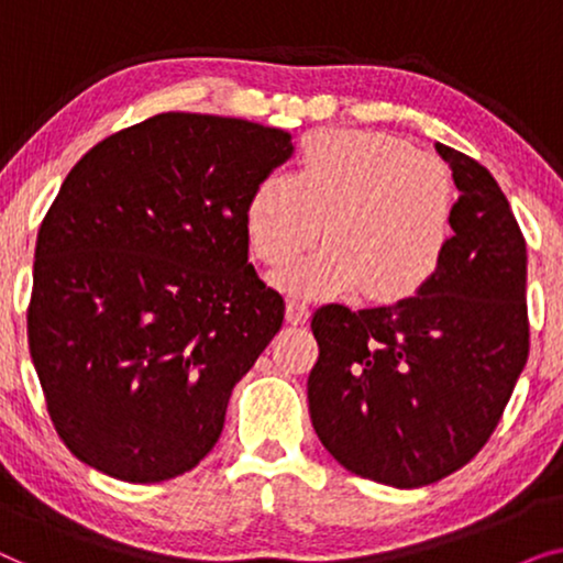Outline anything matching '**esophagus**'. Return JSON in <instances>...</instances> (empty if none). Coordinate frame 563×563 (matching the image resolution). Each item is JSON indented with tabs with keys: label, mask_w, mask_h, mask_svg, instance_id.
Listing matches in <instances>:
<instances>
[{
	"label": "esophagus",
	"mask_w": 563,
	"mask_h": 563,
	"mask_svg": "<svg viewBox=\"0 0 563 563\" xmlns=\"http://www.w3.org/2000/svg\"><path fill=\"white\" fill-rule=\"evenodd\" d=\"M287 320L291 325H305L307 320H310V307H307L305 299H297L291 297L287 302Z\"/></svg>",
	"instance_id": "obj_1"
}]
</instances>
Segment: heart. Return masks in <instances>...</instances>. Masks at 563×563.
Returning a JSON list of instances; mask_svg holds the SVG:
<instances>
[{
    "label": "heart",
    "mask_w": 563,
    "mask_h": 563,
    "mask_svg": "<svg viewBox=\"0 0 563 563\" xmlns=\"http://www.w3.org/2000/svg\"><path fill=\"white\" fill-rule=\"evenodd\" d=\"M453 181L441 161L372 130H320L295 176L268 174L251 191L245 228L266 264H284L320 238L325 249L274 274L291 295L341 297L361 287L399 302L441 268L453 235Z\"/></svg>",
    "instance_id": "obj_1"
}]
</instances>
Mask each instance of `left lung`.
Here are the masks:
<instances>
[{"instance_id": "8db88e82", "label": "left lung", "mask_w": 563, "mask_h": 563, "mask_svg": "<svg viewBox=\"0 0 563 563\" xmlns=\"http://www.w3.org/2000/svg\"><path fill=\"white\" fill-rule=\"evenodd\" d=\"M435 151L461 191L438 274L397 305L312 314L314 433L349 472L397 489L468 464L528 361V253L510 202L474 158Z\"/></svg>"}]
</instances>
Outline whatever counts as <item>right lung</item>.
Here are the masks:
<instances>
[{"mask_svg":"<svg viewBox=\"0 0 563 563\" xmlns=\"http://www.w3.org/2000/svg\"><path fill=\"white\" fill-rule=\"evenodd\" d=\"M287 130L164 112L97 143L35 245L30 356L68 451L112 479L195 468L230 391L279 333L245 207L291 158Z\"/></svg>","mask_w":563,"mask_h":563,"instance_id":"1","label":"right lung"}]
</instances>
